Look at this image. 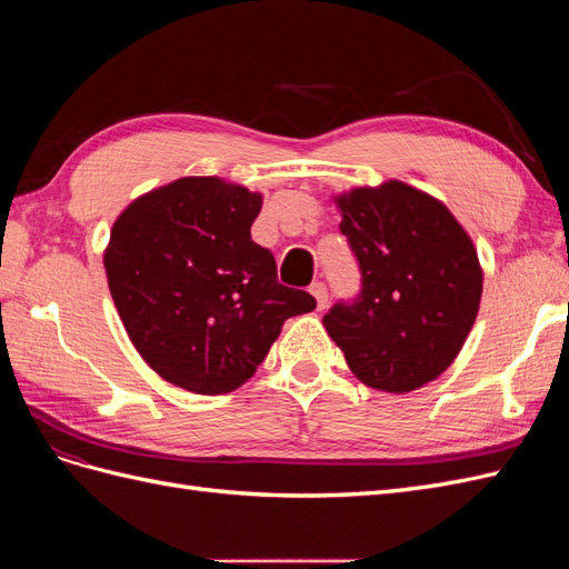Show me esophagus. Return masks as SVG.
Here are the masks:
<instances>
[{"label":"esophagus","mask_w":569,"mask_h":569,"mask_svg":"<svg viewBox=\"0 0 569 569\" xmlns=\"http://www.w3.org/2000/svg\"><path fill=\"white\" fill-rule=\"evenodd\" d=\"M308 291L316 297V303H318V311H322V308L327 306V299H330V295H327V287L322 282H313L311 287H308Z\"/></svg>","instance_id":"esophagus-1"}]
</instances>
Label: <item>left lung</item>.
<instances>
[{
    "instance_id": "8db88e82",
    "label": "left lung",
    "mask_w": 569,
    "mask_h": 569,
    "mask_svg": "<svg viewBox=\"0 0 569 569\" xmlns=\"http://www.w3.org/2000/svg\"><path fill=\"white\" fill-rule=\"evenodd\" d=\"M339 209L360 289L325 313L327 332L368 387L406 393L432 382L477 318L481 268L472 239L443 203L396 180L353 189Z\"/></svg>"
}]
</instances>
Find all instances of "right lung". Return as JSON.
I'll return each instance as SVG.
<instances>
[{
	"mask_svg": "<svg viewBox=\"0 0 569 569\" xmlns=\"http://www.w3.org/2000/svg\"><path fill=\"white\" fill-rule=\"evenodd\" d=\"M261 194L182 178L132 201L104 253L109 289L134 349L166 382L228 393L263 363L287 318L316 308L278 282L251 239Z\"/></svg>",
	"mask_w": 569,
	"mask_h": 569,
	"instance_id": "right-lung-1",
	"label": "right lung"
}]
</instances>
